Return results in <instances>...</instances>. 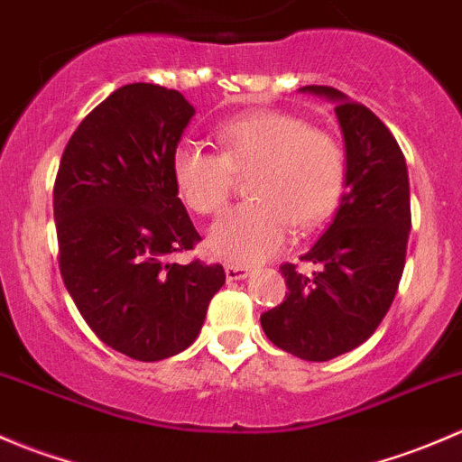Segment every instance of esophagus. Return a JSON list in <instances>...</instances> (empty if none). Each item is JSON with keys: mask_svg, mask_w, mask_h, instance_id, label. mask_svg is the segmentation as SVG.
Instances as JSON below:
<instances>
[{"mask_svg": "<svg viewBox=\"0 0 462 462\" xmlns=\"http://www.w3.org/2000/svg\"><path fill=\"white\" fill-rule=\"evenodd\" d=\"M250 274V270L245 265H236V263H227L226 265V277L227 282H241Z\"/></svg>", "mask_w": 462, "mask_h": 462, "instance_id": "34e87169", "label": "esophagus"}]
</instances>
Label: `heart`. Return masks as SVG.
<instances>
[{
	"mask_svg": "<svg viewBox=\"0 0 462 462\" xmlns=\"http://www.w3.org/2000/svg\"><path fill=\"white\" fill-rule=\"evenodd\" d=\"M221 153L180 143L171 156L179 197L197 214H217L230 199L235 174H249L253 201L223 214L205 248L230 263H257L286 244L291 223L313 227L333 212L346 162L330 134L286 111H248L218 125Z\"/></svg>",
	"mask_w": 462,
	"mask_h": 462,
	"instance_id": "obj_1",
	"label": "heart"
}]
</instances>
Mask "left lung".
Here are the masks:
<instances>
[{
    "label": "left lung",
    "instance_id": "obj_1",
    "mask_svg": "<svg viewBox=\"0 0 462 462\" xmlns=\"http://www.w3.org/2000/svg\"><path fill=\"white\" fill-rule=\"evenodd\" d=\"M300 91L335 102L346 149L344 194L333 221L304 254L315 273L282 265L286 300L261 315L274 346L326 362L365 344L393 304L411 232L409 174L400 144L365 105L333 87Z\"/></svg>",
    "mask_w": 462,
    "mask_h": 462
}]
</instances>
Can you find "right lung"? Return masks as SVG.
I'll return each mask as SVG.
<instances>
[{"instance_id": "add662e5", "label": "right lung", "mask_w": 462, "mask_h": 462, "mask_svg": "<svg viewBox=\"0 0 462 462\" xmlns=\"http://www.w3.org/2000/svg\"><path fill=\"white\" fill-rule=\"evenodd\" d=\"M194 114L174 88L120 87L82 120L55 179L64 286L106 346L141 362L192 346L226 283L223 265L170 261L201 241L171 179Z\"/></svg>"}]
</instances>
